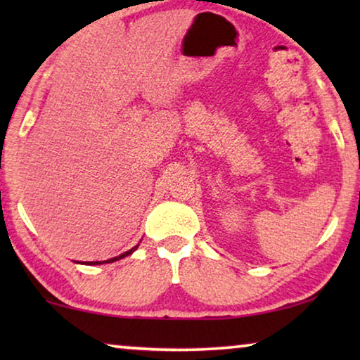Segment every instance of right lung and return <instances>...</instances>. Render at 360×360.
<instances>
[{"instance_id":"obj_1","label":"right lung","mask_w":360,"mask_h":360,"mask_svg":"<svg viewBox=\"0 0 360 360\" xmlns=\"http://www.w3.org/2000/svg\"><path fill=\"white\" fill-rule=\"evenodd\" d=\"M137 249V245L136 248H132V249H129L127 250V252H124V254H121V255H117V257H112V259H110V260H105V264H110V262H115V260H120V259H122V257H126V255H129V254H132L134 252V250ZM88 264H95V265H98V264H103V262H88Z\"/></svg>"}]
</instances>
